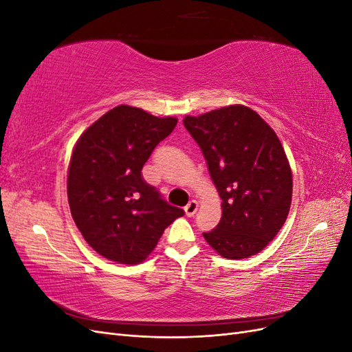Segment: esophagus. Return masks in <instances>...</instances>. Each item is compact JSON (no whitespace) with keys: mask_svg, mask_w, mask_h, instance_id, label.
Wrapping results in <instances>:
<instances>
[{"mask_svg":"<svg viewBox=\"0 0 352 352\" xmlns=\"http://www.w3.org/2000/svg\"><path fill=\"white\" fill-rule=\"evenodd\" d=\"M197 210H198V202L195 201V199H192V201H189V204L185 207V214L188 216V217H192L195 212H197Z\"/></svg>","mask_w":352,"mask_h":352,"instance_id":"34e87169","label":"esophagus"}]
</instances>
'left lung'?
Returning <instances> with one entry per match:
<instances>
[{
    "label": "left lung",
    "mask_w": 352,
    "mask_h": 352,
    "mask_svg": "<svg viewBox=\"0 0 352 352\" xmlns=\"http://www.w3.org/2000/svg\"><path fill=\"white\" fill-rule=\"evenodd\" d=\"M184 124L221 198L217 228L202 235L229 260L258 254L285 225L292 201V170L278 135L241 104L186 116Z\"/></svg>",
    "instance_id": "left-lung-1"
}]
</instances>
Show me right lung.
<instances>
[{"mask_svg":"<svg viewBox=\"0 0 352 352\" xmlns=\"http://www.w3.org/2000/svg\"><path fill=\"white\" fill-rule=\"evenodd\" d=\"M176 123V117L117 105L74 145L67 175L70 212L85 241L104 258L142 263L164 229L185 214L141 176L153 150Z\"/></svg>","mask_w":352,"mask_h":352,"instance_id":"obj_1","label":"right lung"}]
</instances>
